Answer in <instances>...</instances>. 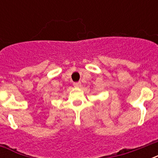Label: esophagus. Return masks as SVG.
Wrapping results in <instances>:
<instances>
[{
  "instance_id": "esophagus-1",
  "label": "esophagus",
  "mask_w": 158,
  "mask_h": 158,
  "mask_svg": "<svg viewBox=\"0 0 158 158\" xmlns=\"http://www.w3.org/2000/svg\"><path fill=\"white\" fill-rule=\"evenodd\" d=\"M74 86L76 87V88H80V87H81V83H80V82L74 83Z\"/></svg>"
}]
</instances>
